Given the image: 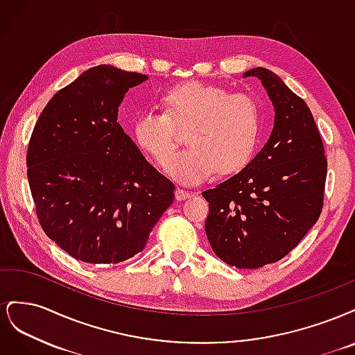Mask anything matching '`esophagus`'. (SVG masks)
Segmentation results:
<instances>
[{
	"instance_id": "obj_1",
	"label": "esophagus",
	"mask_w": 355,
	"mask_h": 355,
	"mask_svg": "<svg viewBox=\"0 0 355 355\" xmlns=\"http://www.w3.org/2000/svg\"><path fill=\"white\" fill-rule=\"evenodd\" d=\"M191 196H192V192L185 191V189H180V188H178V189H176V192H175V197H176V200H178V201L187 200V198H189Z\"/></svg>"
}]
</instances>
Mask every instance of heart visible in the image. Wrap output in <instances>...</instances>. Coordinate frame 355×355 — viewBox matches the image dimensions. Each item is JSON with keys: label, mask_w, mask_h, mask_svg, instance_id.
I'll return each instance as SVG.
<instances>
[{"label": "heart", "mask_w": 355, "mask_h": 355, "mask_svg": "<svg viewBox=\"0 0 355 355\" xmlns=\"http://www.w3.org/2000/svg\"><path fill=\"white\" fill-rule=\"evenodd\" d=\"M164 112L142 111L133 123L137 146L166 166L177 146L175 126L188 128L191 146L168 164V173L184 184H200L216 170L241 171L254 157L262 130V112L245 94H231L218 85L189 81L163 96Z\"/></svg>", "instance_id": "obj_1"}]
</instances>
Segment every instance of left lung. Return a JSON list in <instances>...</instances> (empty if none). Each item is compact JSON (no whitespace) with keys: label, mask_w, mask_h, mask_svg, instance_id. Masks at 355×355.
I'll list each match as a JSON object with an SVG mask.
<instances>
[{"label":"left lung","mask_w":355,"mask_h":355,"mask_svg":"<svg viewBox=\"0 0 355 355\" xmlns=\"http://www.w3.org/2000/svg\"><path fill=\"white\" fill-rule=\"evenodd\" d=\"M274 105L270 139L240 173L202 192L206 234L219 259L254 270L293 250L318 220L327 159L314 116L277 73L253 68Z\"/></svg>","instance_id":"1"}]
</instances>
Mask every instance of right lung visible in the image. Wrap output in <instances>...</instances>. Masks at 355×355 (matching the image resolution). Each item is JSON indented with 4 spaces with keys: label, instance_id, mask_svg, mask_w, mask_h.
Listing matches in <instances>:
<instances>
[{
    "label": "right lung",
    "instance_id": "right-lung-1",
    "mask_svg": "<svg viewBox=\"0 0 355 355\" xmlns=\"http://www.w3.org/2000/svg\"><path fill=\"white\" fill-rule=\"evenodd\" d=\"M148 75L99 65L59 90L32 132L26 166L37 218L62 250L87 263H120L144 250L175 200L116 123L128 89Z\"/></svg>",
    "mask_w": 355,
    "mask_h": 355
}]
</instances>
